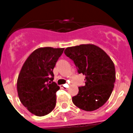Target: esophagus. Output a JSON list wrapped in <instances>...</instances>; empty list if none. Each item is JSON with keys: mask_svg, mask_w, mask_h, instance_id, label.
<instances>
[{"mask_svg": "<svg viewBox=\"0 0 133 133\" xmlns=\"http://www.w3.org/2000/svg\"><path fill=\"white\" fill-rule=\"evenodd\" d=\"M61 87L63 89H67V88L69 87V85H68V84H63V85H61Z\"/></svg>", "mask_w": 133, "mask_h": 133, "instance_id": "esophagus-1", "label": "esophagus"}]
</instances>
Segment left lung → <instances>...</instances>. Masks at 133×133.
<instances>
[{"label":"left lung","mask_w":133,"mask_h":133,"mask_svg":"<svg viewBox=\"0 0 133 133\" xmlns=\"http://www.w3.org/2000/svg\"><path fill=\"white\" fill-rule=\"evenodd\" d=\"M79 74L85 75V85L78 87L72 98L75 106L86 111L101 107L112 93L116 73L113 62L107 54L94 44H81L64 50Z\"/></svg>","instance_id":"obj_1"}]
</instances>
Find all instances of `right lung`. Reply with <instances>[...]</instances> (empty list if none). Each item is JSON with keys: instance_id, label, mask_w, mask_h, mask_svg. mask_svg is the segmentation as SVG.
I'll list each match as a JSON object with an SVG mask.
<instances>
[{"instance_id": "right-lung-1", "label": "right lung", "mask_w": 133, "mask_h": 133, "mask_svg": "<svg viewBox=\"0 0 133 133\" xmlns=\"http://www.w3.org/2000/svg\"><path fill=\"white\" fill-rule=\"evenodd\" d=\"M64 49L44 47L28 57L17 80V91L22 104L31 113L42 117L56 106V92L60 87L55 82L53 69Z\"/></svg>"}]
</instances>
